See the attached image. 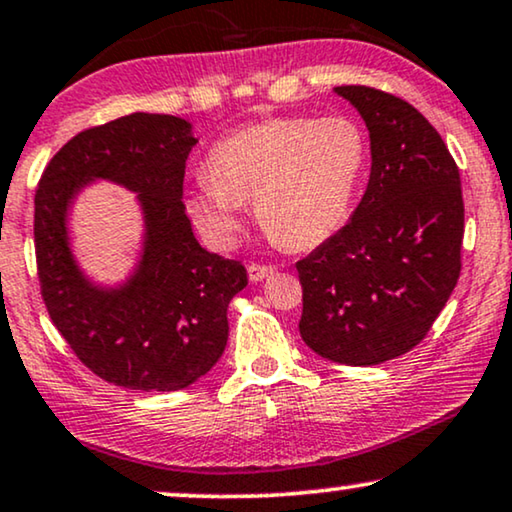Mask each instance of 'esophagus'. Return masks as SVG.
<instances>
[{
  "instance_id": "1",
  "label": "esophagus",
  "mask_w": 512,
  "mask_h": 512,
  "mask_svg": "<svg viewBox=\"0 0 512 512\" xmlns=\"http://www.w3.org/2000/svg\"><path fill=\"white\" fill-rule=\"evenodd\" d=\"M274 271H276V267H271V264H255V262L248 264V276L252 283L264 281V278H269Z\"/></svg>"
}]
</instances>
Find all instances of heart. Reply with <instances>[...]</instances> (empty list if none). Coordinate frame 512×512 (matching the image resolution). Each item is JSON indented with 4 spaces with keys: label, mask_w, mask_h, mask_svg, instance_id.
Wrapping results in <instances>:
<instances>
[{
    "label": "heart",
    "mask_w": 512,
    "mask_h": 512,
    "mask_svg": "<svg viewBox=\"0 0 512 512\" xmlns=\"http://www.w3.org/2000/svg\"><path fill=\"white\" fill-rule=\"evenodd\" d=\"M370 163V142L351 117H278L238 128L206 156L208 175L185 208L215 248L238 241L245 201L285 248L309 250L349 220Z\"/></svg>",
    "instance_id": "b5f03b06"
}]
</instances>
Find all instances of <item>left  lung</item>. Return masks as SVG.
Masks as SVG:
<instances>
[{
    "mask_svg": "<svg viewBox=\"0 0 512 512\" xmlns=\"http://www.w3.org/2000/svg\"><path fill=\"white\" fill-rule=\"evenodd\" d=\"M370 133V182L351 220L297 262L299 335L320 358L367 367L414 349L461 274L459 168L410 102L337 86Z\"/></svg>",
    "mask_w": 512,
    "mask_h": 512,
    "instance_id": "obj_1",
    "label": "left lung"
}]
</instances>
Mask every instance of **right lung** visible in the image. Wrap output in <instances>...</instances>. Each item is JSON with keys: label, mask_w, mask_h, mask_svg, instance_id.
<instances>
[{"label": "right lung", "mask_w": 512, "mask_h": 512, "mask_svg": "<svg viewBox=\"0 0 512 512\" xmlns=\"http://www.w3.org/2000/svg\"><path fill=\"white\" fill-rule=\"evenodd\" d=\"M192 124L135 112L74 135L34 194V250L53 325L93 374L131 391H180L213 370L245 267L201 248L182 203ZM105 179L138 193L143 241L124 282H93L71 250L76 196Z\"/></svg>", "instance_id": "right-lung-1"}]
</instances>
